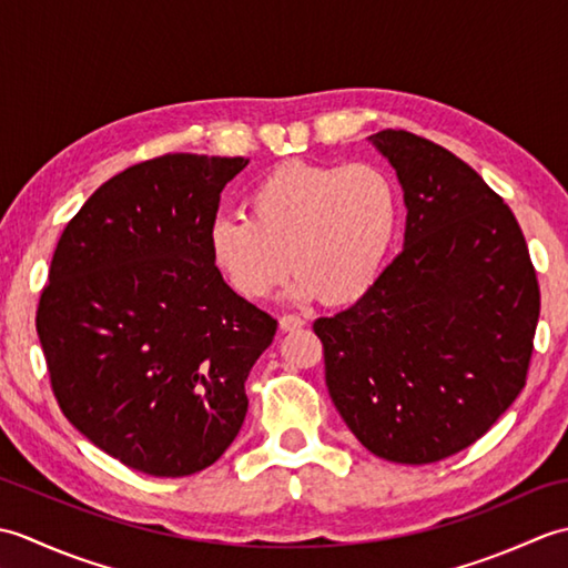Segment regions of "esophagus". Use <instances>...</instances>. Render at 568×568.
Wrapping results in <instances>:
<instances>
[{
  "instance_id": "esophagus-1",
  "label": "esophagus",
  "mask_w": 568,
  "mask_h": 568,
  "mask_svg": "<svg viewBox=\"0 0 568 568\" xmlns=\"http://www.w3.org/2000/svg\"><path fill=\"white\" fill-rule=\"evenodd\" d=\"M305 324V320L303 317H297V315H283L281 317V329L283 332H295V329H300Z\"/></svg>"
}]
</instances>
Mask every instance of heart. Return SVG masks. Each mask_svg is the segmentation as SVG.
<instances>
[{
  "label": "heart",
  "instance_id": "b5f03b06",
  "mask_svg": "<svg viewBox=\"0 0 568 568\" xmlns=\"http://www.w3.org/2000/svg\"><path fill=\"white\" fill-rule=\"evenodd\" d=\"M395 224L397 192L383 168L287 163L248 192V216H214L207 244L241 297L271 295L293 268L295 300L344 305L376 283Z\"/></svg>",
  "mask_w": 568,
  "mask_h": 568
}]
</instances>
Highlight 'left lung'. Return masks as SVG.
I'll use <instances>...</instances> for the list:
<instances>
[{
    "label": "left lung",
    "instance_id": "left-lung-1",
    "mask_svg": "<svg viewBox=\"0 0 568 568\" xmlns=\"http://www.w3.org/2000/svg\"><path fill=\"white\" fill-rule=\"evenodd\" d=\"M371 141L405 192V248L315 334L356 439L385 462L434 464L484 437L525 388L537 273L513 210L474 168L403 129Z\"/></svg>",
    "mask_w": 568,
    "mask_h": 568
}]
</instances>
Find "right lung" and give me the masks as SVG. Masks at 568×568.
Instances as JSON below:
<instances>
[{"mask_svg": "<svg viewBox=\"0 0 568 568\" xmlns=\"http://www.w3.org/2000/svg\"><path fill=\"white\" fill-rule=\"evenodd\" d=\"M246 159L165 153L106 180L68 222L36 332L55 400L124 466L180 478L244 425L277 322L224 283L207 244Z\"/></svg>", "mask_w": 568, "mask_h": 568, "instance_id": "1", "label": "right lung"}]
</instances>
